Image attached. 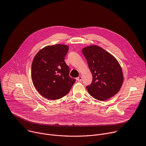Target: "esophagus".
Returning <instances> with one entry per match:
<instances>
[{
	"label": "esophagus",
	"mask_w": 146,
	"mask_h": 146,
	"mask_svg": "<svg viewBox=\"0 0 146 146\" xmlns=\"http://www.w3.org/2000/svg\"><path fill=\"white\" fill-rule=\"evenodd\" d=\"M76 80H77L78 82H81V81H82V76H78V77L76 78Z\"/></svg>",
	"instance_id": "34e87169"
}]
</instances>
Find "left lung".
I'll use <instances>...</instances> for the list:
<instances>
[{"label": "left lung", "instance_id": "left-lung-1", "mask_svg": "<svg viewBox=\"0 0 146 146\" xmlns=\"http://www.w3.org/2000/svg\"><path fill=\"white\" fill-rule=\"evenodd\" d=\"M82 53L93 75L92 83L86 86L90 95L104 101L117 94L123 82V74L115 58L97 45L83 48Z\"/></svg>", "mask_w": 146, "mask_h": 146}]
</instances>
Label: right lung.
Instances as JSON below:
<instances>
[{"mask_svg":"<svg viewBox=\"0 0 146 146\" xmlns=\"http://www.w3.org/2000/svg\"><path fill=\"white\" fill-rule=\"evenodd\" d=\"M68 51L66 45L46 46L35 56L32 64V79L38 92L51 100L66 96L76 81L69 76V67L64 62Z\"/></svg>","mask_w":146,"mask_h":146,"instance_id":"right-lung-1","label":"right lung"}]
</instances>
